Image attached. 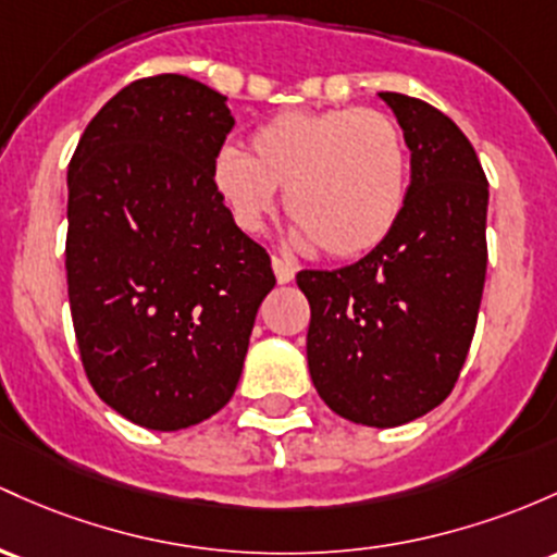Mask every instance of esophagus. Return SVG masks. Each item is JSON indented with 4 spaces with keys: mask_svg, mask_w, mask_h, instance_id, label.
Masks as SVG:
<instances>
[{
    "mask_svg": "<svg viewBox=\"0 0 557 557\" xmlns=\"http://www.w3.org/2000/svg\"><path fill=\"white\" fill-rule=\"evenodd\" d=\"M272 267H274V274H277V283L285 285L290 283L293 277H296V264L288 259H280V256H272Z\"/></svg>",
    "mask_w": 557,
    "mask_h": 557,
    "instance_id": "esophagus-1",
    "label": "esophagus"
}]
</instances>
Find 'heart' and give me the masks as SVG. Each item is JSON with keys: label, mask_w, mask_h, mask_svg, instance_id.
Instances as JSON below:
<instances>
[{"label": "heart", "mask_w": 557, "mask_h": 557, "mask_svg": "<svg viewBox=\"0 0 557 557\" xmlns=\"http://www.w3.org/2000/svg\"><path fill=\"white\" fill-rule=\"evenodd\" d=\"M211 176L240 230H261L280 187L304 243L357 259L401 219L409 150L399 124L377 110H285L253 132L250 156L219 150Z\"/></svg>", "instance_id": "b5f03b06"}]
</instances>
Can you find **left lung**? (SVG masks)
Masks as SVG:
<instances>
[{"mask_svg": "<svg viewBox=\"0 0 557 557\" xmlns=\"http://www.w3.org/2000/svg\"><path fill=\"white\" fill-rule=\"evenodd\" d=\"M409 148L407 203L391 235L341 269H304L307 359L325 405L362 425L442 405L466 364L486 280L488 182L455 121L381 91Z\"/></svg>", "mask_w": 557, "mask_h": 557, "instance_id": "left-lung-1", "label": "left lung"}]
</instances>
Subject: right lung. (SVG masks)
I'll use <instances>...</instances> for the list:
<instances>
[{
    "label": "right lung",
    "instance_id": "1",
    "mask_svg": "<svg viewBox=\"0 0 557 557\" xmlns=\"http://www.w3.org/2000/svg\"><path fill=\"white\" fill-rule=\"evenodd\" d=\"M224 100L180 73L137 78L89 121L69 166L65 272L84 372L150 431L227 405L277 283L213 187L235 126Z\"/></svg>",
    "mask_w": 557,
    "mask_h": 557
}]
</instances>
